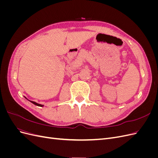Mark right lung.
I'll use <instances>...</instances> for the list:
<instances>
[{
  "instance_id": "1",
  "label": "right lung",
  "mask_w": 158,
  "mask_h": 158,
  "mask_svg": "<svg viewBox=\"0 0 158 158\" xmlns=\"http://www.w3.org/2000/svg\"><path fill=\"white\" fill-rule=\"evenodd\" d=\"M24 98L26 99H27L25 96H24ZM28 101H30L31 103H32L33 104H34V105H35V106H40V107H44V105H41V104H39V103H36V102H32V101H30V100H29V99H27Z\"/></svg>"
}]
</instances>
